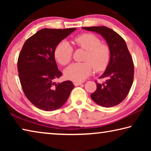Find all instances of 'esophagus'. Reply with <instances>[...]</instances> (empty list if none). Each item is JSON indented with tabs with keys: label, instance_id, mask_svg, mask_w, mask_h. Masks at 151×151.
<instances>
[{
	"label": "esophagus",
	"instance_id": "1",
	"mask_svg": "<svg viewBox=\"0 0 151 151\" xmlns=\"http://www.w3.org/2000/svg\"><path fill=\"white\" fill-rule=\"evenodd\" d=\"M82 83L81 82H75V83H74V85H75V86H79V85H82Z\"/></svg>",
	"mask_w": 151,
	"mask_h": 151
}]
</instances>
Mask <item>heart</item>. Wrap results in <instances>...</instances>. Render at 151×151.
Returning <instances> with one entry per match:
<instances>
[{
	"mask_svg": "<svg viewBox=\"0 0 151 151\" xmlns=\"http://www.w3.org/2000/svg\"><path fill=\"white\" fill-rule=\"evenodd\" d=\"M77 47L86 50L83 63H73L65 71V77L74 82H82L93 72L104 70L111 59V50L108 45L102 43L98 37L92 33H83L73 39ZM73 48L66 41H61L54 51L55 59L60 65L65 66L71 60Z\"/></svg>",
	"mask_w": 151,
	"mask_h": 151,
	"instance_id": "b5f03b06",
	"label": "heart"
}]
</instances>
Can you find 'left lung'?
I'll return each mask as SVG.
<instances>
[{"label": "left lung", "instance_id": "obj_1", "mask_svg": "<svg viewBox=\"0 0 151 151\" xmlns=\"http://www.w3.org/2000/svg\"><path fill=\"white\" fill-rule=\"evenodd\" d=\"M82 29L101 34L111 50V59L103 75V83L96 82V90L91 94L93 100L104 107H112L121 103L129 94L133 83L134 64L124 40L113 30L104 26Z\"/></svg>", "mask_w": 151, "mask_h": 151}]
</instances>
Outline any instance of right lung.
I'll return each instance as SVG.
<instances>
[{
  "mask_svg": "<svg viewBox=\"0 0 151 151\" xmlns=\"http://www.w3.org/2000/svg\"><path fill=\"white\" fill-rule=\"evenodd\" d=\"M75 28L43 29L29 38L17 62L18 72L24 93L38 109L52 111L62 106L75 87L70 81L55 83L62 76L56 63V46Z\"/></svg>",
  "mask_w": 151,
  "mask_h": 151,
  "instance_id": "add662e5",
  "label": "right lung"
}]
</instances>
